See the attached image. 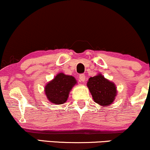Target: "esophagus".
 <instances>
[{
	"mask_svg": "<svg viewBox=\"0 0 150 150\" xmlns=\"http://www.w3.org/2000/svg\"><path fill=\"white\" fill-rule=\"evenodd\" d=\"M79 78H80V81H82V82H85V74H80V76H79Z\"/></svg>",
	"mask_w": 150,
	"mask_h": 150,
	"instance_id": "obj_1",
	"label": "esophagus"
}]
</instances>
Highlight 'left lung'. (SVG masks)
I'll return each mask as SVG.
<instances>
[{
	"mask_svg": "<svg viewBox=\"0 0 150 150\" xmlns=\"http://www.w3.org/2000/svg\"><path fill=\"white\" fill-rule=\"evenodd\" d=\"M87 87L92 94L93 99L102 106L111 104L116 95V87L113 82L104 78L101 74L90 77Z\"/></svg>",
	"mask_w": 150,
	"mask_h": 150,
	"instance_id": "left-lung-1",
	"label": "left lung"
}]
</instances>
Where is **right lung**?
<instances>
[{
  "instance_id": "right-lung-1",
  "label": "right lung",
  "mask_w": 150,
  "mask_h": 150,
  "mask_svg": "<svg viewBox=\"0 0 150 150\" xmlns=\"http://www.w3.org/2000/svg\"><path fill=\"white\" fill-rule=\"evenodd\" d=\"M77 83L73 76L59 73L45 87V93L49 100L56 104H62L67 101L70 91Z\"/></svg>"
}]
</instances>
